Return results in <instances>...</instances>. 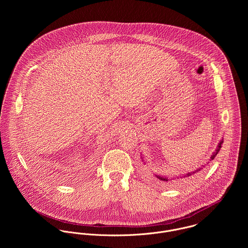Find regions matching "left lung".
<instances>
[{
	"label": "left lung",
	"instance_id": "1",
	"mask_svg": "<svg viewBox=\"0 0 248 248\" xmlns=\"http://www.w3.org/2000/svg\"><path fill=\"white\" fill-rule=\"evenodd\" d=\"M223 143V140H221V141L218 143V146H217V150H216V152L213 154V155H211V157H210V161L213 160L214 158H215V156L217 155V153H218V151L220 150V148H221V144ZM202 167H203V165H202ZM202 167H201V168H198L197 170H195V171H193V172H190V173H188V174H186V175H183L182 177H177V178H185V177H191V176H193L194 174H196V173H199L200 171H202ZM155 178L156 179H158V181H161V182H164V183H168V182H170V181H172V180H175L174 179V177L173 178H168V177H161V176H159V175H155Z\"/></svg>",
	"mask_w": 248,
	"mask_h": 248
}]
</instances>
